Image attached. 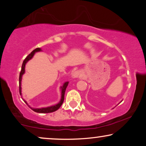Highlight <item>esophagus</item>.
<instances>
[{"mask_svg":"<svg viewBox=\"0 0 146 146\" xmlns=\"http://www.w3.org/2000/svg\"><path fill=\"white\" fill-rule=\"evenodd\" d=\"M80 76H81V73L80 71H75L72 74V77L74 78H78Z\"/></svg>","mask_w":146,"mask_h":146,"instance_id":"1","label":"esophagus"}]
</instances>
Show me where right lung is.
Masks as SVG:
<instances>
[{"instance_id":"1","label":"right lung","mask_w":146,"mask_h":146,"mask_svg":"<svg viewBox=\"0 0 146 146\" xmlns=\"http://www.w3.org/2000/svg\"><path fill=\"white\" fill-rule=\"evenodd\" d=\"M40 51H42L41 48H37L35 49L31 54H30L27 56V57L25 59V60L23 61V65H22L21 71V72H20V76H19V92H20V94H21V95H22V93H21L22 76H23V75L25 72L26 64L27 63L28 61L33 58L34 54H35L36 52H40ZM68 83H69L68 82H66L63 84L62 86L60 87V88H61V99H60V101L57 104L52 106L46 107V108H33L30 107L33 110V111H35V112H37V113H50V112H53V111H56L58 109H59V108L61 106L64 100L65 91H66V88L68 86ZM23 100L25 101V102L28 105L27 102H26L25 100Z\"/></svg>"}]
</instances>
